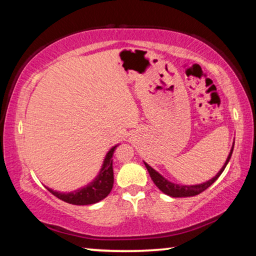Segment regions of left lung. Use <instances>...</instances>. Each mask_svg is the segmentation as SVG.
Returning <instances> with one entry per match:
<instances>
[{
	"mask_svg": "<svg viewBox=\"0 0 256 256\" xmlns=\"http://www.w3.org/2000/svg\"><path fill=\"white\" fill-rule=\"evenodd\" d=\"M234 148V145H233ZM233 148H232L230 152V156H228V158L226 160V162H224V165L222 166V168L220 170L219 173L212 178L208 182H204V184H200V185H192V186H182V185H176V184H173V182H170L168 180H166L164 176H162L159 174L158 172L154 171L151 166L148 165V164L145 162V166L146 168H148V171L150 173V176H151V179L153 180V182L156 184V186L158 187V188L162 190V193L168 194L170 196H173V198H182V196H198V194H200L204 190L208 188V187L212 185V184L216 182V180L219 178L221 176V173L224 172V168H226V165L230 162V156H232V153H233Z\"/></svg>",
	"mask_w": 256,
	"mask_h": 256,
	"instance_id": "left-lung-1",
	"label": "left lung"
}]
</instances>
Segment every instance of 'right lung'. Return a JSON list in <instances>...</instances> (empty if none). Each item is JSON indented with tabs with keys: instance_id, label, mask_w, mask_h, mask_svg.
<instances>
[{
	"instance_id": "obj_1",
	"label": "right lung",
	"mask_w": 256,
	"mask_h": 256,
	"mask_svg": "<svg viewBox=\"0 0 256 256\" xmlns=\"http://www.w3.org/2000/svg\"><path fill=\"white\" fill-rule=\"evenodd\" d=\"M117 146H114L110 151L108 152L105 156L103 168H102L100 174L96 179L94 180L90 185L82 190H77L71 193H60L54 192V190L48 188L50 193H52L54 196L58 199L63 200L68 204H72V205H91V204H96L104 198L108 196L111 192L112 187H114V168H112V156Z\"/></svg>"
}]
</instances>
